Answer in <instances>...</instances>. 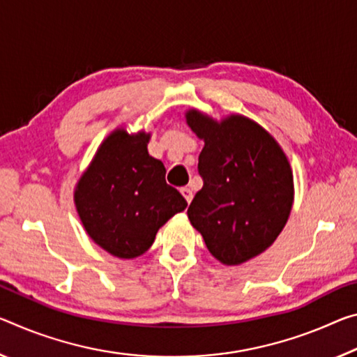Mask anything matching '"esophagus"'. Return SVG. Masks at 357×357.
Here are the masks:
<instances>
[{
	"label": "esophagus",
	"mask_w": 357,
	"mask_h": 357,
	"mask_svg": "<svg viewBox=\"0 0 357 357\" xmlns=\"http://www.w3.org/2000/svg\"><path fill=\"white\" fill-rule=\"evenodd\" d=\"M181 194H183L185 202H188V203L192 202V197H194V192H192L189 188H181Z\"/></svg>",
	"instance_id": "34e87169"
}]
</instances>
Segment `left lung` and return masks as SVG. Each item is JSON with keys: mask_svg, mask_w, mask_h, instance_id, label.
I'll list each match as a JSON object with an SVG mask.
<instances>
[{"mask_svg": "<svg viewBox=\"0 0 357 357\" xmlns=\"http://www.w3.org/2000/svg\"><path fill=\"white\" fill-rule=\"evenodd\" d=\"M189 127L205 141L203 188L188 209L208 251L225 265L259 256L287 222L294 199L291 165L278 143L243 116L213 121L192 109Z\"/></svg>", "mask_w": 357, "mask_h": 357, "instance_id": "1", "label": "left lung"}]
</instances>
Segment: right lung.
<instances>
[{
	"mask_svg": "<svg viewBox=\"0 0 357 357\" xmlns=\"http://www.w3.org/2000/svg\"><path fill=\"white\" fill-rule=\"evenodd\" d=\"M149 135L116 130L79 179L76 208L87 234L112 256L146 252L157 230L188 202L167 184L165 167L148 152Z\"/></svg>",
	"mask_w": 357,
	"mask_h": 357,
	"instance_id": "1",
	"label": "right lung"
}]
</instances>
